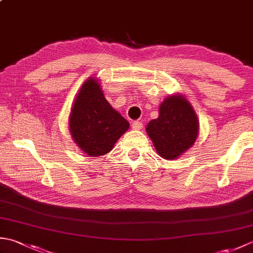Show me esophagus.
<instances>
[{
    "label": "esophagus",
    "instance_id": "esophagus-1",
    "mask_svg": "<svg viewBox=\"0 0 253 253\" xmlns=\"http://www.w3.org/2000/svg\"><path fill=\"white\" fill-rule=\"evenodd\" d=\"M131 127H132V129H135V130L141 129V128H142V123H141V122H139V121L132 122V124H131Z\"/></svg>",
    "mask_w": 253,
    "mask_h": 253
}]
</instances>
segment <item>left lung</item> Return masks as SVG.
I'll return each instance as SVG.
<instances>
[{
    "instance_id": "obj_1",
    "label": "left lung",
    "mask_w": 253,
    "mask_h": 253,
    "mask_svg": "<svg viewBox=\"0 0 253 253\" xmlns=\"http://www.w3.org/2000/svg\"><path fill=\"white\" fill-rule=\"evenodd\" d=\"M198 120L184 96H169L160 105V115L148 124L147 132L159 155L174 160L195 143Z\"/></svg>"
}]
</instances>
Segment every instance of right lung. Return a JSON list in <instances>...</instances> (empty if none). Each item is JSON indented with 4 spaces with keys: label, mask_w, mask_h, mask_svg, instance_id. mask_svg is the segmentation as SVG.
Listing matches in <instances>:
<instances>
[{
    "label": "right lung",
    "mask_w": 253,
    "mask_h": 253,
    "mask_svg": "<svg viewBox=\"0 0 253 253\" xmlns=\"http://www.w3.org/2000/svg\"><path fill=\"white\" fill-rule=\"evenodd\" d=\"M129 123L110 105L100 84L90 78L75 100L69 117V129L78 147L90 157L110 152Z\"/></svg>",
    "instance_id": "add662e5"
}]
</instances>
